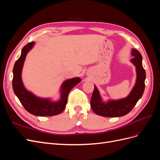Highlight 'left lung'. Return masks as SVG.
I'll return each instance as SVG.
<instances>
[{
    "mask_svg": "<svg viewBox=\"0 0 160 160\" xmlns=\"http://www.w3.org/2000/svg\"><path fill=\"white\" fill-rule=\"evenodd\" d=\"M132 54L134 57L131 59V61L136 67L137 72V80L134 88L127 98L103 103L101 101L98 88L95 86L90 103L92 110L97 115L107 118L122 117L129 113L142 98L145 89L146 71L142 65L141 53L133 49Z\"/></svg>",
    "mask_w": 160,
    "mask_h": 160,
    "instance_id": "1",
    "label": "left lung"
}]
</instances>
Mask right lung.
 <instances>
[{
	"label": "right lung",
	"instance_id": "1",
	"mask_svg": "<svg viewBox=\"0 0 160 160\" xmlns=\"http://www.w3.org/2000/svg\"><path fill=\"white\" fill-rule=\"evenodd\" d=\"M35 42H28L22 49L21 57L15 62L13 68L12 88L14 93L28 113L37 116H53L60 114L65 109L68 95L71 89L81 82L79 77L65 81L61 86V98L57 102L49 99L38 98L24 87L21 79V72L27 52L31 50Z\"/></svg>",
	"mask_w": 160,
	"mask_h": 160
}]
</instances>
